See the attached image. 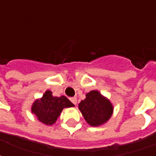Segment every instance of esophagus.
Here are the masks:
<instances>
[{
	"label": "esophagus",
	"instance_id": "34e87169",
	"mask_svg": "<svg viewBox=\"0 0 156 156\" xmlns=\"http://www.w3.org/2000/svg\"><path fill=\"white\" fill-rule=\"evenodd\" d=\"M70 100H71V102L73 105H77V98L76 97H73V98H70Z\"/></svg>",
	"mask_w": 156,
	"mask_h": 156
}]
</instances>
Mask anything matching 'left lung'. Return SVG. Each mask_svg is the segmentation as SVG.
Listing matches in <instances>:
<instances>
[{
	"mask_svg": "<svg viewBox=\"0 0 156 156\" xmlns=\"http://www.w3.org/2000/svg\"><path fill=\"white\" fill-rule=\"evenodd\" d=\"M78 108L86 122L94 127L106 123L114 110L110 101L97 90L88 93L84 100L79 103Z\"/></svg>",
	"mask_w": 156,
	"mask_h": 156,
	"instance_id": "left-lung-1",
	"label": "left lung"
}]
</instances>
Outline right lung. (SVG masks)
<instances>
[{
    "mask_svg": "<svg viewBox=\"0 0 156 156\" xmlns=\"http://www.w3.org/2000/svg\"><path fill=\"white\" fill-rule=\"evenodd\" d=\"M74 105L67 97H53L50 90L45 92L42 98L37 99L32 106V112L40 122L47 125L53 124L64 108L73 107Z\"/></svg>",
    "mask_w": 156,
    "mask_h": 156,
    "instance_id": "right-lung-1",
    "label": "right lung"
}]
</instances>
